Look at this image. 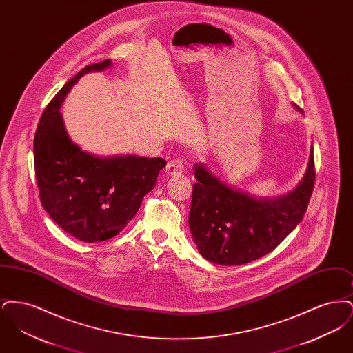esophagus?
<instances>
[{
  "label": "esophagus",
  "instance_id": "esophagus-1",
  "mask_svg": "<svg viewBox=\"0 0 353 353\" xmlns=\"http://www.w3.org/2000/svg\"><path fill=\"white\" fill-rule=\"evenodd\" d=\"M184 160H181V159H173V160H170L168 164H167L165 173H167L168 176L181 174L183 170H184Z\"/></svg>",
  "mask_w": 353,
  "mask_h": 353
}]
</instances>
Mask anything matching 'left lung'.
<instances>
[{"mask_svg":"<svg viewBox=\"0 0 353 353\" xmlns=\"http://www.w3.org/2000/svg\"><path fill=\"white\" fill-rule=\"evenodd\" d=\"M189 228L202 256L219 265H243L272 252L302 221L315 184L314 150L302 183L278 199H254L194 165Z\"/></svg>","mask_w":353,"mask_h":353,"instance_id":"1","label":"left lung"}]
</instances>
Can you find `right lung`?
Masks as SVG:
<instances>
[{"label": "right lung", "mask_w": 353, "mask_h": 353, "mask_svg": "<svg viewBox=\"0 0 353 353\" xmlns=\"http://www.w3.org/2000/svg\"><path fill=\"white\" fill-rule=\"evenodd\" d=\"M110 66L111 61L105 59L72 77L45 108L34 136V168L42 206L66 233L84 242L118 235L167 165L160 157H98L82 151L68 137L59 112L68 91L84 74Z\"/></svg>", "instance_id": "obj_1"}]
</instances>
